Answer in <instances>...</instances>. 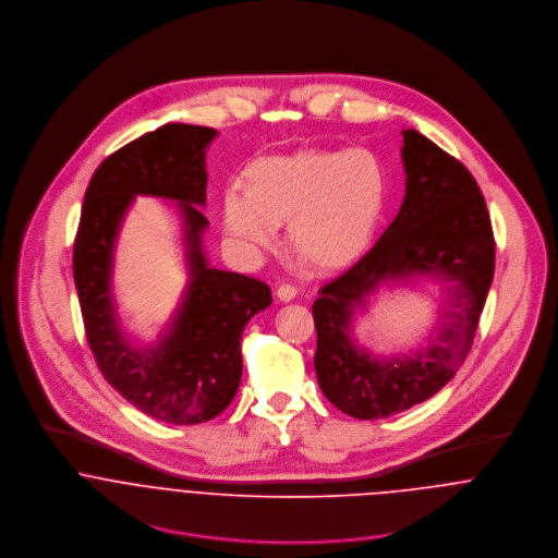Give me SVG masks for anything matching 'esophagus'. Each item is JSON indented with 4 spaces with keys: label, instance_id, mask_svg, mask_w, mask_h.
<instances>
[{
    "label": "esophagus",
    "instance_id": "34e87169",
    "mask_svg": "<svg viewBox=\"0 0 558 558\" xmlns=\"http://www.w3.org/2000/svg\"><path fill=\"white\" fill-rule=\"evenodd\" d=\"M277 299H279L281 303H290V301H294V299H296V288H294V286H288V283L279 286V290H277Z\"/></svg>",
    "mask_w": 558,
    "mask_h": 558
}]
</instances>
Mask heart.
I'll use <instances>...</instances> for the list:
<instances>
[{"mask_svg": "<svg viewBox=\"0 0 558 558\" xmlns=\"http://www.w3.org/2000/svg\"><path fill=\"white\" fill-rule=\"evenodd\" d=\"M248 191L223 195V226L246 248H270L288 226L292 251L316 272L352 266L372 244L389 202V178L367 148H303L255 160Z\"/></svg>", "mask_w": 558, "mask_h": 558, "instance_id": "b5f03b06", "label": "heart"}]
</instances>
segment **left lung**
Returning a JSON list of instances; mask_svg holds the SVG:
<instances>
[{"label":"left lung","instance_id":"1","mask_svg":"<svg viewBox=\"0 0 558 558\" xmlns=\"http://www.w3.org/2000/svg\"><path fill=\"white\" fill-rule=\"evenodd\" d=\"M405 197L378 242L314 303L316 376L341 412L374 421L436 396L471 352L494 277V234L477 180L414 129L401 131ZM436 276L448 283L426 343L408 355L376 357L351 335V319L383 283Z\"/></svg>","mask_w":558,"mask_h":558}]
</instances>
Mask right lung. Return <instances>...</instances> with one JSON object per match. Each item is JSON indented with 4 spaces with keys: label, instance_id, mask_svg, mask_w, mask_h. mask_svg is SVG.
Wrapping results in <instances>:
<instances>
[{
    "label": "right lung",
    "instance_id": "add662e5",
    "mask_svg": "<svg viewBox=\"0 0 558 558\" xmlns=\"http://www.w3.org/2000/svg\"><path fill=\"white\" fill-rule=\"evenodd\" d=\"M215 129L165 124L126 144L94 171L73 251L85 337L105 380L137 410L171 425L221 414L242 376L240 339L246 322L272 303L253 277L213 268L202 248L208 219L206 148ZM135 194L179 202L190 286L168 332L155 347H135L119 328L110 296L112 248Z\"/></svg>",
    "mask_w": 558,
    "mask_h": 558
}]
</instances>
